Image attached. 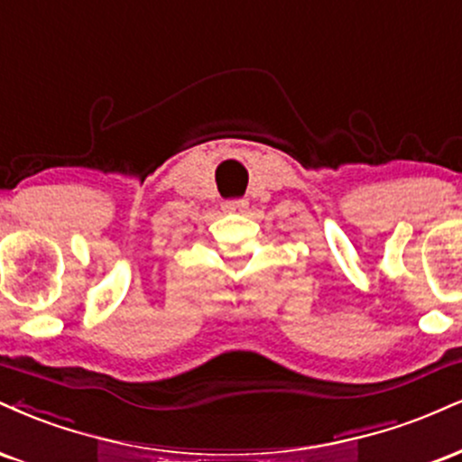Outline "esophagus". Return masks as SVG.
<instances>
[{"instance_id": "34e87169", "label": "esophagus", "mask_w": 462, "mask_h": 462, "mask_svg": "<svg viewBox=\"0 0 462 462\" xmlns=\"http://www.w3.org/2000/svg\"><path fill=\"white\" fill-rule=\"evenodd\" d=\"M246 208H248L246 199H229L225 200V205H222V209L225 211H244Z\"/></svg>"}]
</instances>
